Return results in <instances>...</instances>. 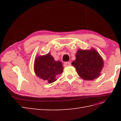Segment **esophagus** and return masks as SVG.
<instances>
[{"mask_svg": "<svg viewBox=\"0 0 121 121\" xmlns=\"http://www.w3.org/2000/svg\"><path fill=\"white\" fill-rule=\"evenodd\" d=\"M64 66L65 67H69V66H70L71 65V63L70 62H66V63H65L64 64Z\"/></svg>", "mask_w": 121, "mask_h": 121, "instance_id": "34e87169", "label": "esophagus"}]
</instances>
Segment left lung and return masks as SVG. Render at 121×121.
Returning <instances> with one entry per match:
<instances>
[{"instance_id": "1", "label": "left lung", "mask_w": 121, "mask_h": 121, "mask_svg": "<svg viewBox=\"0 0 121 121\" xmlns=\"http://www.w3.org/2000/svg\"><path fill=\"white\" fill-rule=\"evenodd\" d=\"M79 76L85 80H93L97 78L104 66V62L96 49L78 50L76 60L72 63Z\"/></svg>"}]
</instances>
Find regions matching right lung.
Returning <instances> with one entry per match:
<instances>
[{"instance_id":"obj_1","label":"right lung","mask_w":121,"mask_h":121,"mask_svg":"<svg viewBox=\"0 0 121 121\" xmlns=\"http://www.w3.org/2000/svg\"><path fill=\"white\" fill-rule=\"evenodd\" d=\"M60 61H56L50 53L43 56H36L34 64V71L40 78L52 83L56 81L57 76L63 72Z\"/></svg>"}]
</instances>
